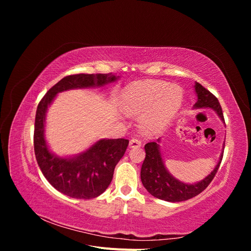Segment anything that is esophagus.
<instances>
[{
  "label": "esophagus",
  "mask_w": 251,
  "mask_h": 251,
  "mask_svg": "<svg viewBox=\"0 0 251 251\" xmlns=\"http://www.w3.org/2000/svg\"><path fill=\"white\" fill-rule=\"evenodd\" d=\"M140 146H141L140 139L134 137V138H132V139L130 140V148H138V147H140Z\"/></svg>",
  "instance_id": "obj_1"
}]
</instances>
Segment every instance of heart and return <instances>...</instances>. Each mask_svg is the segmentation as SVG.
<instances>
[{
    "mask_svg": "<svg viewBox=\"0 0 251 251\" xmlns=\"http://www.w3.org/2000/svg\"><path fill=\"white\" fill-rule=\"evenodd\" d=\"M183 93L181 88L160 81H136L123 94V109L127 114L146 112L140 118L142 131L157 134L168 126L179 111Z\"/></svg>",
    "mask_w": 251,
    "mask_h": 251,
    "instance_id": "heart-1",
    "label": "heart"
}]
</instances>
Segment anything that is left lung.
<instances>
[{
  "mask_svg": "<svg viewBox=\"0 0 251 251\" xmlns=\"http://www.w3.org/2000/svg\"><path fill=\"white\" fill-rule=\"evenodd\" d=\"M195 91L198 96V100L195 103V109L209 108L214 110L219 117L224 121L222 108L220 105L218 98L205 89L199 82L195 83ZM160 139H158V142ZM158 142H149L144 146L146 150V158L141 166V182L147 191L154 196L155 198L169 202H181L193 198L199 195L206 188L212 179L215 178L219 170L220 163L222 161L223 153L220 156V160L207 177H205L200 182L194 184H187L173 177L164 166L161 155L160 146Z\"/></svg>",
  "mask_w": 251,
  "mask_h": 251,
  "instance_id": "obj_1",
  "label": "left lung"
}]
</instances>
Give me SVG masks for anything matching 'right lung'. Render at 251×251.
<instances>
[{"instance_id":"1","label":"right lung","mask_w":251,"mask_h":251,"mask_svg":"<svg viewBox=\"0 0 251 251\" xmlns=\"http://www.w3.org/2000/svg\"><path fill=\"white\" fill-rule=\"evenodd\" d=\"M119 76L108 74H74L55 83L42 98L36 109L34 124V153L37 164L49 183L62 194L75 199H92L110 185L114 169L126 153L128 140L100 139L86 151L62 158L49 151L45 139L47 109L57 93L70 89L102 87Z\"/></svg>"}]
</instances>
